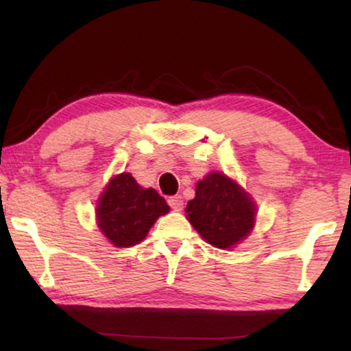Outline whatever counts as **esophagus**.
Returning a JSON list of instances; mask_svg holds the SVG:
<instances>
[{"label":"esophagus","instance_id":"esophagus-1","mask_svg":"<svg viewBox=\"0 0 351 351\" xmlns=\"http://www.w3.org/2000/svg\"><path fill=\"white\" fill-rule=\"evenodd\" d=\"M167 203L174 210H182L184 208V199H182V196H171L169 199H167Z\"/></svg>","mask_w":351,"mask_h":351}]
</instances>
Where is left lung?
Listing matches in <instances>:
<instances>
[{
	"mask_svg": "<svg viewBox=\"0 0 351 351\" xmlns=\"http://www.w3.org/2000/svg\"><path fill=\"white\" fill-rule=\"evenodd\" d=\"M186 217L201 237L215 247H232L251 233L256 206L239 185L220 172H210L196 185Z\"/></svg>",
	"mask_w": 351,
	"mask_h": 351,
	"instance_id": "8db88e82",
	"label": "left lung"
}]
</instances>
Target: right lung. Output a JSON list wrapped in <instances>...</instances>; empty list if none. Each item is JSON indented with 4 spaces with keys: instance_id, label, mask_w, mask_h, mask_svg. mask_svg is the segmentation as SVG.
I'll return each mask as SVG.
<instances>
[{
    "instance_id": "add662e5",
    "label": "right lung",
    "mask_w": 351,
    "mask_h": 351,
    "mask_svg": "<svg viewBox=\"0 0 351 351\" xmlns=\"http://www.w3.org/2000/svg\"><path fill=\"white\" fill-rule=\"evenodd\" d=\"M169 213L166 199L153 189H142L136 179L123 172L110 180L97 206L102 233L118 247L138 244L160 215Z\"/></svg>"
}]
</instances>
